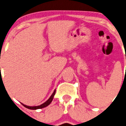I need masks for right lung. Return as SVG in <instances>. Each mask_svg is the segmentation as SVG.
Returning a JSON list of instances; mask_svg holds the SVG:
<instances>
[{
    "mask_svg": "<svg viewBox=\"0 0 126 126\" xmlns=\"http://www.w3.org/2000/svg\"><path fill=\"white\" fill-rule=\"evenodd\" d=\"M55 91H56V90H55L54 91V93H52V94L50 96V97H49V99L47 100V101H46L45 102L43 103V104H42L41 105H38V106H28V105H24V104H22V103H21V104H22V105H24L25 107L27 108V109H30V110H36V109H43V108H44L48 106V105H49V104H50V103L52 102V101L53 99H54V95H55Z\"/></svg>",
    "mask_w": 126,
    "mask_h": 126,
    "instance_id": "obj_1",
    "label": "right lung"
}]
</instances>
